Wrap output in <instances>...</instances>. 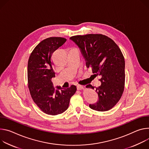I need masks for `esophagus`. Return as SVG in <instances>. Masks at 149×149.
I'll return each mask as SVG.
<instances>
[{
    "instance_id": "34e87169",
    "label": "esophagus",
    "mask_w": 149,
    "mask_h": 149,
    "mask_svg": "<svg viewBox=\"0 0 149 149\" xmlns=\"http://www.w3.org/2000/svg\"><path fill=\"white\" fill-rule=\"evenodd\" d=\"M84 89V86H81V85H77V90H81Z\"/></svg>"
}]
</instances>
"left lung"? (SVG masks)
I'll return each instance as SVG.
<instances>
[{
  "label": "left lung",
  "mask_w": 149,
  "mask_h": 149,
  "mask_svg": "<svg viewBox=\"0 0 149 149\" xmlns=\"http://www.w3.org/2000/svg\"><path fill=\"white\" fill-rule=\"evenodd\" d=\"M80 48L87 68L101 76V85L96 88L98 100L89 107L97 111L112 108L120 100L124 89L125 60L119 47L102 34L76 36L70 38ZM87 88L94 89L91 84Z\"/></svg>",
  "instance_id": "obj_1"
}]
</instances>
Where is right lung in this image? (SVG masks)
I'll use <instances>...</instances> for the list:
<instances>
[{
    "label": "right lung",
    "instance_id": "1",
    "mask_svg": "<svg viewBox=\"0 0 149 149\" xmlns=\"http://www.w3.org/2000/svg\"><path fill=\"white\" fill-rule=\"evenodd\" d=\"M66 39L49 37L41 41L31 53L28 63V88L33 101L44 113L56 115L69 107L71 97L76 91L72 85L67 89L53 86L52 79L55 77L52 54Z\"/></svg>",
    "mask_w": 149,
    "mask_h": 149
}]
</instances>
